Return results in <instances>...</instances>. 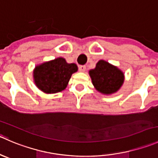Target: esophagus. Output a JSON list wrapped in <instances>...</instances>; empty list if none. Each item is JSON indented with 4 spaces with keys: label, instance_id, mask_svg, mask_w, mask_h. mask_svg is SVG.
Masks as SVG:
<instances>
[{
    "label": "esophagus",
    "instance_id": "34e87169",
    "mask_svg": "<svg viewBox=\"0 0 158 158\" xmlns=\"http://www.w3.org/2000/svg\"><path fill=\"white\" fill-rule=\"evenodd\" d=\"M85 69H86L85 65H79V72H82V73H83V72L85 71Z\"/></svg>",
    "mask_w": 158,
    "mask_h": 158
}]
</instances>
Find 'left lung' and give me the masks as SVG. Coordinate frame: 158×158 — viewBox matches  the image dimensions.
<instances>
[{"instance_id":"left-lung-1","label":"left lung","mask_w":158,"mask_h":158,"mask_svg":"<svg viewBox=\"0 0 158 158\" xmlns=\"http://www.w3.org/2000/svg\"><path fill=\"white\" fill-rule=\"evenodd\" d=\"M89 73L95 89L105 95L117 92L124 82L123 72L104 60H99Z\"/></svg>"}]
</instances>
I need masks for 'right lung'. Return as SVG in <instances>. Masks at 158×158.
<instances>
[{"label":"right lung","instance_id":"right-lung-1","mask_svg":"<svg viewBox=\"0 0 158 158\" xmlns=\"http://www.w3.org/2000/svg\"><path fill=\"white\" fill-rule=\"evenodd\" d=\"M78 70L75 63H67L63 58L37 65L33 72L34 82L45 93H56L66 88L73 73Z\"/></svg>","mask_w":158,"mask_h":158}]
</instances>
